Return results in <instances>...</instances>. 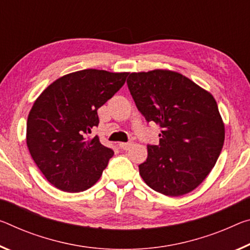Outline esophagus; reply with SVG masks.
Returning a JSON list of instances; mask_svg holds the SVG:
<instances>
[{
	"label": "esophagus",
	"instance_id": "1",
	"mask_svg": "<svg viewBox=\"0 0 250 250\" xmlns=\"http://www.w3.org/2000/svg\"><path fill=\"white\" fill-rule=\"evenodd\" d=\"M131 142H120V144H119V146H120L122 150H129L131 148Z\"/></svg>",
	"mask_w": 250,
	"mask_h": 250
}]
</instances>
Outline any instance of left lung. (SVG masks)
<instances>
[{
	"instance_id": "left-lung-1",
	"label": "left lung",
	"mask_w": 250,
	"mask_h": 250,
	"mask_svg": "<svg viewBox=\"0 0 250 250\" xmlns=\"http://www.w3.org/2000/svg\"><path fill=\"white\" fill-rule=\"evenodd\" d=\"M128 88L146 120L159 125V145H148L140 176L169 197L196 189L216 165L225 141L217 102L190 79L169 70L129 75Z\"/></svg>"
}]
</instances>
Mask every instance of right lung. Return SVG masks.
<instances>
[{"label": "right lung", "mask_w": 250, "mask_h": 250, "mask_svg": "<svg viewBox=\"0 0 250 250\" xmlns=\"http://www.w3.org/2000/svg\"><path fill=\"white\" fill-rule=\"evenodd\" d=\"M128 74L77 71L51 83L35 100L27 117L26 145L54 187L80 192L100 179L114 152L89 133L99 125L98 109L121 89Z\"/></svg>", "instance_id": "obj_1"}]
</instances>
